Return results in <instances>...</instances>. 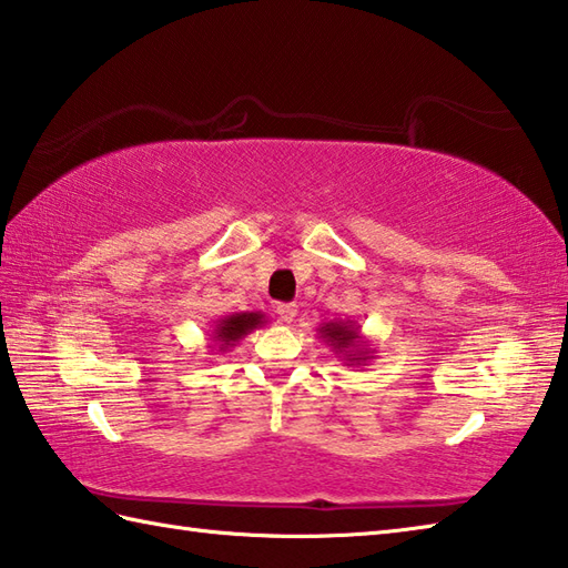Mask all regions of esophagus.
Segmentation results:
<instances>
[{
	"instance_id": "esophagus-1",
	"label": "esophagus",
	"mask_w": 568,
	"mask_h": 568,
	"mask_svg": "<svg viewBox=\"0 0 568 568\" xmlns=\"http://www.w3.org/2000/svg\"><path fill=\"white\" fill-rule=\"evenodd\" d=\"M277 317H281V322L291 324L297 317V305L295 303H281V305H277Z\"/></svg>"
}]
</instances>
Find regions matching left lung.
<instances>
[{"instance_id":"8db88e82","label":"left lung","mask_w":568,"mask_h":568,"mask_svg":"<svg viewBox=\"0 0 568 568\" xmlns=\"http://www.w3.org/2000/svg\"><path fill=\"white\" fill-rule=\"evenodd\" d=\"M317 334L336 356H342L346 366H366L376 354V348L361 334V327L352 320H329L320 324Z\"/></svg>"}]
</instances>
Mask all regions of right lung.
I'll use <instances>...</instances> for the list:
<instances>
[{"label": "right lung", "mask_w": 568, "mask_h": 568, "mask_svg": "<svg viewBox=\"0 0 568 568\" xmlns=\"http://www.w3.org/2000/svg\"><path fill=\"white\" fill-rule=\"evenodd\" d=\"M268 322L265 320L263 312H234V315H226L222 320L214 322L210 342L214 352H229V348L236 346L246 334H251L253 329L263 327Z\"/></svg>", "instance_id": "1"}]
</instances>
